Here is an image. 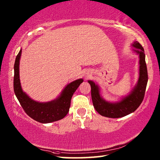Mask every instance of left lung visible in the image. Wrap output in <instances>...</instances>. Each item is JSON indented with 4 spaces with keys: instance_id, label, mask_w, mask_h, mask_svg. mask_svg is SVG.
Segmentation results:
<instances>
[{
    "instance_id": "left-lung-1",
    "label": "left lung",
    "mask_w": 160,
    "mask_h": 160,
    "mask_svg": "<svg viewBox=\"0 0 160 160\" xmlns=\"http://www.w3.org/2000/svg\"><path fill=\"white\" fill-rule=\"evenodd\" d=\"M132 46L135 48L132 51L138 54L140 58V76L137 84L128 96L116 102H110L102 98L100 88L97 84L91 80L88 81L91 88V98L93 107L98 113L102 116L111 118L126 116L136 110L144 100L148 82V72L145 61L144 50L138 41H135Z\"/></svg>"
}]
</instances>
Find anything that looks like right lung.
Segmentation results:
<instances>
[{"instance_id":"obj_1","label":"right lung","mask_w":160,"mask_h":160,"mask_svg":"<svg viewBox=\"0 0 160 160\" xmlns=\"http://www.w3.org/2000/svg\"><path fill=\"white\" fill-rule=\"evenodd\" d=\"M22 49L16 56L14 63L13 90L21 107L30 118L40 123H51L66 116L69 111L71 100L73 93L83 82L78 79L68 84L56 99L48 102H38L30 98L22 91L20 82L19 63Z\"/></svg>"}]
</instances>
